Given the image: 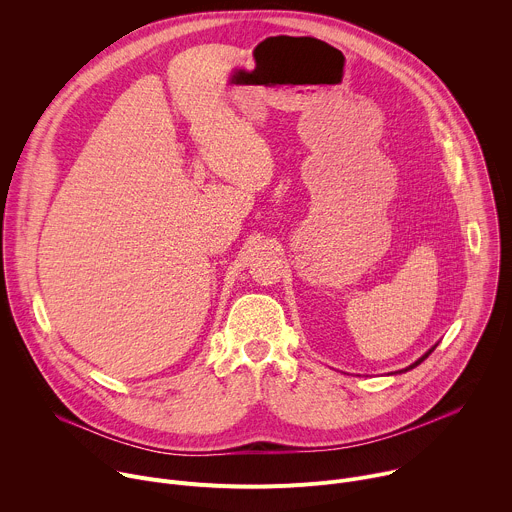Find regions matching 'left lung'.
<instances>
[{
    "label": "left lung",
    "mask_w": 512,
    "mask_h": 512,
    "mask_svg": "<svg viewBox=\"0 0 512 512\" xmlns=\"http://www.w3.org/2000/svg\"><path fill=\"white\" fill-rule=\"evenodd\" d=\"M435 346H437V344H433V346H431V348H429V350H427V352H425V354H423V356H419V358H417V360H415V362H413V364H409V367H407V369H401V371H397V373H399V375H401V373H407V371H411V369H415V367H417V364H421V362H423V360H425V358H427V356H429V354H431V352H433V350H435Z\"/></svg>",
    "instance_id": "obj_1"
}]
</instances>
